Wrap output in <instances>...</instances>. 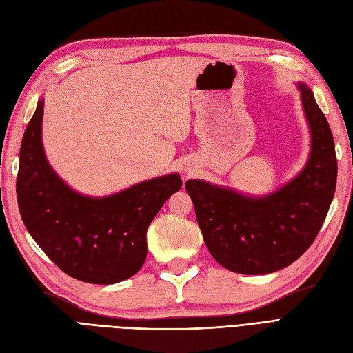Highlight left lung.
Returning <instances> with one entry per match:
<instances>
[{"mask_svg":"<svg viewBox=\"0 0 353 353\" xmlns=\"http://www.w3.org/2000/svg\"><path fill=\"white\" fill-rule=\"evenodd\" d=\"M312 147L307 165L276 193L254 199L187 181L197 223L210 254L223 268L245 275L285 268L311 248L334 196L337 159L334 140L312 91L299 83Z\"/></svg>","mask_w":353,"mask_h":353,"instance_id":"8db88e82","label":"left lung"}]
</instances>
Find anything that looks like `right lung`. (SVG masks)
I'll return each instance as SVG.
<instances>
[{
    "instance_id": "right-lung-1",
    "label": "right lung",
    "mask_w": 353,
    "mask_h": 353,
    "mask_svg": "<svg viewBox=\"0 0 353 353\" xmlns=\"http://www.w3.org/2000/svg\"><path fill=\"white\" fill-rule=\"evenodd\" d=\"M42 113L44 101H38L20 147L16 191L26 230L72 279L91 284L130 279L147 258L148 225L183 181L170 174L103 199L74 193L47 162Z\"/></svg>"
}]
</instances>
